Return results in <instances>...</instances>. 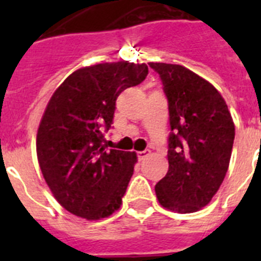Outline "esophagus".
<instances>
[{"label": "esophagus", "mask_w": 261, "mask_h": 261, "mask_svg": "<svg viewBox=\"0 0 261 261\" xmlns=\"http://www.w3.org/2000/svg\"><path fill=\"white\" fill-rule=\"evenodd\" d=\"M150 155V150H142V151H137V156L140 161H144L146 156Z\"/></svg>", "instance_id": "obj_1"}]
</instances>
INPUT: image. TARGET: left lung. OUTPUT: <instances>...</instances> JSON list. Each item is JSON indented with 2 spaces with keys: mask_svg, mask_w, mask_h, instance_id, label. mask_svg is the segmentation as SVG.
<instances>
[{
  "mask_svg": "<svg viewBox=\"0 0 261 261\" xmlns=\"http://www.w3.org/2000/svg\"><path fill=\"white\" fill-rule=\"evenodd\" d=\"M167 98L168 171L155 186L159 204L193 213L209 204L227 172L235 126L227 105L208 81L174 64L149 62Z\"/></svg>",
  "mask_w": 261,
  "mask_h": 261,
  "instance_id": "8db88e82",
  "label": "left lung"
}]
</instances>
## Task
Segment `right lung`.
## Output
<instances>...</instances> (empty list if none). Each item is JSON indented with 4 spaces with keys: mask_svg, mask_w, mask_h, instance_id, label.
Instances as JSON below:
<instances>
[{
    "mask_svg": "<svg viewBox=\"0 0 261 261\" xmlns=\"http://www.w3.org/2000/svg\"><path fill=\"white\" fill-rule=\"evenodd\" d=\"M146 64L106 62L75 70L50 98L36 136L39 166L61 206L86 220L120 208L137 155L108 149L116 99L146 78Z\"/></svg>",
    "mask_w": 261,
    "mask_h": 261,
    "instance_id": "right-lung-1",
    "label": "right lung"
}]
</instances>
